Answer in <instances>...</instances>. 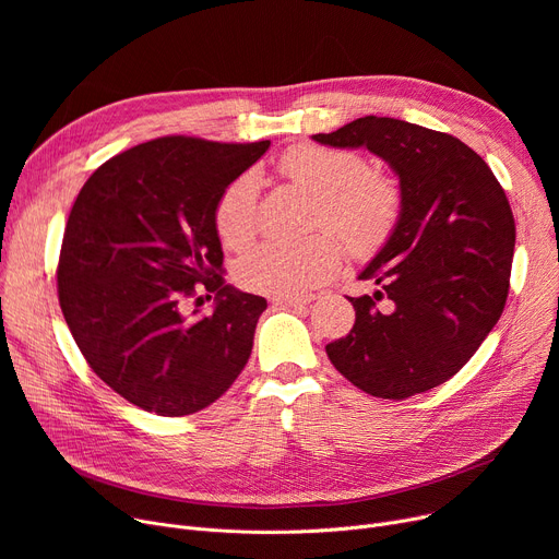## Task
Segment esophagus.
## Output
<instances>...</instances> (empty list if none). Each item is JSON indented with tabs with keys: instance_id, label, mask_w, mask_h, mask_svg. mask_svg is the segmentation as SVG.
<instances>
[{
	"instance_id": "1",
	"label": "esophagus",
	"mask_w": 559,
	"mask_h": 559,
	"mask_svg": "<svg viewBox=\"0 0 559 559\" xmlns=\"http://www.w3.org/2000/svg\"><path fill=\"white\" fill-rule=\"evenodd\" d=\"M312 299L310 297H306V299H292V297H276V299H272V304H276V306H281V308H306L308 304H310Z\"/></svg>"
}]
</instances>
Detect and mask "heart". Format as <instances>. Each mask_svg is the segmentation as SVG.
Returning <instances> with one entry per match:
<instances>
[{"instance_id":"heart-1","label":"heart","mask_w":559,"mask_h":559,"mask_svg":"<svg viewBox=\"0 0 559 559\" xmlns=\"http://www.w3.org/2000/svg\"><path fill=\"white\" fill-rule=\"evenodd\" d=\"M281 174L306 190L314 205V226H326L356 255H371L388 242L399 215L401 192L385 174L371 171L354 152L299 144L281 163ZM260 181L253 171L238 176L215 205V228L224 247L242 249L255 235ZM342 264L333 235H314L299 245L264 242L238 262L242 287L267 297H304L326 283Z\"/></svg>"}]
</instances>
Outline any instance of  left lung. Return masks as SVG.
Returning a JSON list of instances; mask_svg holds the SVG:
<instances>
[{
	"mask_svg": "<svg viewBox=\"0 0 559 559\" xmlns=\"http://www.w3.org/2000/svg\"><path fill=\"white\" fill-rule=\"evenodd\" d=\"M312 140L385 160L401 192L392 235L360 272L378 289L348 297L356 324L326 344L333 367L378 399L447 383L506 308L516 233L501 183L462 140L394 117H358Z\"/></svg>",
	"mask_w": 559,
	"mask_h": 559,
	"instance_id": "8db88e82",
	"label": "left lung"
}]
</instances>
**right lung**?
Returning <instances> with one entry per match:
<instances>
[{
	"label": "right lung",
	"mask_w": 559,
	"mask_h": 559,
	"mask_svg": "<svg viewBox=\"0 0 559 559\" xmlns=\"http://www.w3.org/2000/svg\"><path fill=\"white\" fill-rule=\"evenodd\" d=\"M267 150L158 138L106 160L72 205L56 274L63 317L93 371L146 413H199L251 356L267 301L219 276L215 205ZM197 282L216 304L186 316Z\"/></svg>",
	"instance_id": "1"
}]
</instances>
